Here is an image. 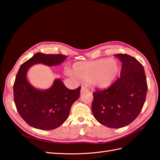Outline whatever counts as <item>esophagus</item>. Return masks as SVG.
<instances>
[{
  "instance_id": "obj_1",
  "label": "esophagus",
  "mask_w": 160,
  "mask_h": 160,
  "mask_svg": "<svg viewBox=\"0 0 160 160\" xmlns=\"http://www.w3.org/2000/svg\"><path fill=\"white\" fill-rule=\"evenodd\" d=\"M85 91H89V89H88L86 88L85 86H81V93H83V92H85Z\"/></svg>"
}]
</instances>
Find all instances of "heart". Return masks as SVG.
Here are the masks:
<instances>
[{"label":"heart","mask_w":160,"mask_h":160,"mask_svg":"<svg viewBox=\"0 0 160 160\" xmlns=\"http://www.w3.org/2000/svg\"><path fill=\"white\" fill-rule=\"evenodd\" d=\"M72 71L79 79L98 88H106L112 84L119 72V65L114 59H98L90 61L76 62L72 65ZM70 70L69 75H74Z\"/></svg>","instance_id":"obj_1"}]
</instances>
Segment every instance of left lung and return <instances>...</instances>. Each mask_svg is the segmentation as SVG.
Listing matches in <instances>:
<instances>
[{"label":"left lung","mask_w":160,"mask_h":160,"mask_svg":"<svg viewBox=\"0 0 160 160\" xmlns=\"http://www.w3.org/2000/svg\"><path fill=\"white\" fill-rule=\"evenodd\" d=\"M122 62L120 77L109 88L95 90L91 105L96 120L109 128H121L137 118L146 98L148 84L143 65L127 54H116Z\"/></svg>","instance_id":"obj_1"}]
</instances>
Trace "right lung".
I'll list each match as a JSON object with an SVG mask.
<instances>
[{"label":"right lung","instance_id":"1","mask_svg":"<svg viewBox=\"0 0 160 160\" xmlns=\"http://www.w3.org/2000/svg\"><path fill=\"white\" fill-rule=\"evenodd\" d=\"M65 59L67 56L63 55L37 52L19 68L13 85L14 101L21 117L34 128L51 130L63 123L69 117L72 103L79 98L81 87L70 90L57 79L51 88L39 90L27 81L28 69L37 63L57 65Z\"/></svg>","mask_w":160,"mask_h":160}]
</instances>
